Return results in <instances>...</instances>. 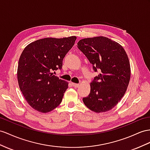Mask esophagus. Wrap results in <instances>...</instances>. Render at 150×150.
<instances>
[{"label": "esophagus", "mask_w": 150, "mask_h": 150, "mask_svg": "<svg viewBox=\"0 0 150 150\" xmlns=\"http://www.w3.org/2000/svg\"><path fill=\"white\" fill-rule=\"evenodd\" d=\"M72 86H74V87H78L79 86V83H72Z\"/></svg>", "instance_id": "obj_1"}]
</instances>
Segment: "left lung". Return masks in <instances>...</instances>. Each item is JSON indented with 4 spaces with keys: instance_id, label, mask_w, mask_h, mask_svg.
Masks as SVG:
<instances>
[{
    "instance_id": "left-lung-1",
    "label": "left lung",
    "mask_w": 150,
    "mask_h": 150,
    "mask_svg": "<svg viewBox=\"0 0 150 150\" xmlns=\"http://www.w3.org/2000/svg\"><path fill=\"white\" fill-rule=\"evenodd\" d=\"M77 47L100 72L91 83L88 96L83 102L96 113L112 110L124 96L130 78V63L126 52L117 42L105 37L79 40Z\"/></svg>"
}]
</instances>
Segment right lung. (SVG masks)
<instances>
[{
  "instance_id": "obj_1",
  "label": "right lung",
  "mask_w": 150,
  "mask_h": 150,
  "mask_svg": "<svg viewBox=\"0 0 150 150\" xmlns=\"http://www.w3.org/2000/svg\"><path fill=\"white\" fill-rule=\"evenodd\" d=\"M76 37L45 38L28 44L18 61V81L30 106L41 113L56 108L62 101L68 83L53 75L63 67V60Z\"/></svg>"
}]
</instances>
